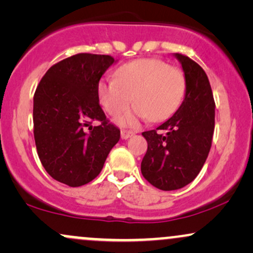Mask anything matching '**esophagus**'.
Segmentation results:
<instances>
[{
	"mask_svg": "<svg viewBox=\"0 0 253 253\" xmlns=\"http://www.w3.org/2000/svg\"><path fill=\"white\" fill-rule=\"evenodd\" d=\"M134 134V132H132V130H127V129H121V138L123 139H128Z\"/></svg>",
	"mask_w": 253,
	"mask_h": 253,
	"instance_id": "34e87169",
	"label": "esophagus"
}]
</instances>
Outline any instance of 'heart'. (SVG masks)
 I'll return each mask as SVG.
<instances>
[{"mask_svg": "<svg viewBox=\"0 0 253 253\" xmlns=\"http://www.w3.org/2000/svg\"><path fill=\"white\" fill-rule=\"evenodd\" d=\"M185 91V77L181 69L157 58H143L121 65L115 80L103 77L97 84L100 102L110 115H118L136 103L132 114L120 119L130 125L135 117L162 121L176 112Z\"/></svg>", "mask_w": 253, "mask_h": 253, "instance_id": "heart-1", "label": "heart"}]
</instances>
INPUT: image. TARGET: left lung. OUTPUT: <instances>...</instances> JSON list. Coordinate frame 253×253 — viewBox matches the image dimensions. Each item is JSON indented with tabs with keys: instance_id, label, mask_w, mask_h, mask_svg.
I'll return each mask as SVG.
<instances>
[{
	"instance_id": "1",
	"label": "left lung",
	"mask_w": 253,
	"mask_h": 253,
	"mask_svg": "<svg viewBox=\"0 0 253 253\" xmlns=\"http://www.w3.org/2000/svg\"><path fill=\"white\" fill-rule=\"evenodd\" d=\"M175 56L184 71V101L169 120L143 132L147 151L141 173L165 191L181 189L196 178L210 153L215 126V102L207 75L189 57Z\"/></svg>"
}]
</instances>
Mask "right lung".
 <instances>
[{"mask_svg":"<svg viewBox=\"0 0 253 253\" xmlns=\"http://www.w3.org/2000/svg\"><path fill=\"white\" fill-rule=\"evenodd\" d=\"M113 63L107 54L65 58L46 71L34 92L38 156L48 175L69 187L96 178L120 139V129L106 118L97 94L100 78ZM92 121L100 125L90 126Z\"/></svg>","mask_w":253,"mask_h":253,"instance_id":"1","label":"right lung"}]
</instances>
